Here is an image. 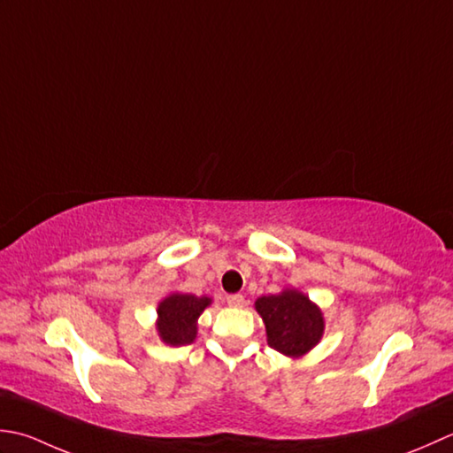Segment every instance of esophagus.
Instances as JSON below:
<instances>
[{"label":"esophagus","mask_w":453,"mask_h":453,"mask_svg":"<svg viewBox=\"0 0 453 453\" xmlns=\"http://www.w3.org/2000/svg\"><path fill=\"white\" fill-rule=\"evenodd\" d=\"M226 303L230 304V307H242L244 304V297L240 293H234V295H228L226 297Z\"/></svg>","instance_id":"34e87169"}]
</instances>
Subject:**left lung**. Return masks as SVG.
I'll return each mask as SVG.
<instances>
[{"label": "left lung", "instance_id": "8db88e82", "mask_svg": "<svg viewBox=\"0 0 453 453\" xmlns=\"http://www.w3.org/2000/svg\"><path fill=\"white\" fill-rule=\"evenodd\" d=\"M256 311L264 319L267 344L285 356L297 357L309 352L325 330L320 309L295 289L260 297Z\"/></svg>", "mask_w": 453, "mask_h": 453}]
</instances>
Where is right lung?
<instances>
[{
	"instance_id": "obj_1",
	"label": "right lung",
	"mask_w": 453,
	"mask_h": 453,
	"mask_svg": "<svg viewBox=\"0 0 453 453\" xmlns=\"http://www.w3.org/2000/svg\"><path fill=\"white\" fill-rule=\"evenodd\" d=\"M211 303L209 297L173 293L158 304V332L170 346H186L196 340L199 315Z\"/></svg>"
}]
</instances>
